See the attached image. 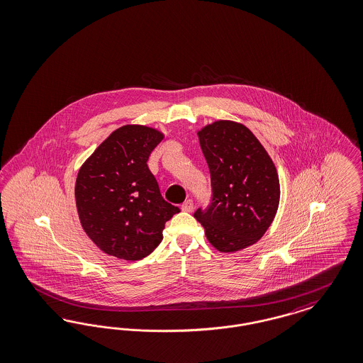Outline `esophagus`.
<instances>
[{
    "mask_svg": "<svg viewBox=\"0 0 363 363\" xmlns=\"http://www.w3.org/2000/svg\"><path fill=\"white\" fill-rule=\"evenodd\" d=\"M182 210H183V211H187V213H191V211L194 210V202H192V199H187V201L182 205Z\"/></svg>",
    "mask_w": 363,
    "mask_h": 363,
    "instance_id": "esophagus-1",
    "label": "esophagus"
}]
</instances>
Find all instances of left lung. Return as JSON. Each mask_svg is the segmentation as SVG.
<instances>
[{
	"label": "left lung",
	"mask_w": 363,
	"mask_h": 363,
	"mask_svg": "<svg viewBox=\"0 0 363 363\" xmlns=\"http://www.w3.org/2000/svg\"><path fill=\"white\" fill-rule=\"evenodd\" d=\"M210 176L213 202L194 217L220 252L257 242L278 211L281 187L267 150L248 127L216 121L198 131Z\"/></svg>",
	"instance_id": "1"
}]
</instances>
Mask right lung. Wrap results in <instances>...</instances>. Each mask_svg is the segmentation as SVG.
Listing matches in <instances>:
<instances>
[{
	"instance_id": "obj_1",
	"label": "right lung",
	"mask_w": 363,
	"mask_h": 363,
	"mask_svg": "<svg viewBox=\"0 0 363 363\" xmlns=\"http://www.w3.org/2000/svg\"><path fill=\"white\" fill-rule=\"evenodd\" d=\"M162 140L153 127H119L81 165L74 189L79 222L103 252L140 260L161 242L165 222L180 211L164 201L146 164Z\"/></svg>"
}]
</instances>
